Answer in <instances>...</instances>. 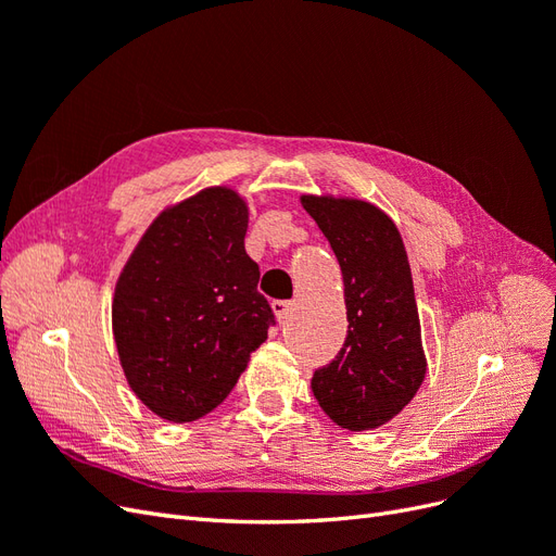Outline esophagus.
Wrapping results in <instances>:
<instances>
[{"mask_svg": "<svg viewBox=\"0 0 556 556\" xmlns=\"http://www.w3.org/2000/svg\"><path fill=\"white\" fill-rule=\"evenodd\" d=\"M271 308H274V313H276V317H278V323H285V319H288V315H290L292 301L276 299V301H271Z\"/></svg>", "mask_w": 556, "mask_h": 556, "instance_id": "obj_1", "label": "esophagus"}]
</instances>
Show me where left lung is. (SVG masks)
Wrapping results in <instances>:
<instances>
[{
  "label": "left lung",
  "mask_w": 556,
  "mask_h": 556,
  "mask_svg": "<svg viewBox=\"0 0 556 556\" xmlns=\"http://www.w3.org/2000/svg\"><path fill=\"white\" fill-rule=\"evenodd\" d=\"M341 264L348 336L311 387L350 431L376 429L408 406L427 374L413 276L396 225L359 199L301 197Z\"/></svg>",
  "instance_id": "8db88e82"
}]
</instances>
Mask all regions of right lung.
<instances>
[{"instance_id":"1","label":"right lung","mask_w":556,"mask_h":556,"mask_svg":"<svg viewBox=\"0 0 556 556\" xmlns=\"http://www.w3.org/2000/svg\"><path fill=\"white\" fill-rule=\"evenodd\" d=\"M245 229L241 197L208 188L150 225L117 280L113 336L127 382L169 422L220 406L276 325Z\"/></svg>"}]
</instances>
